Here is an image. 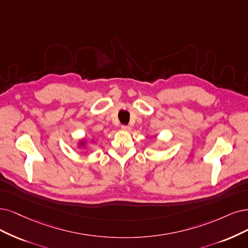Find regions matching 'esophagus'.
Listing matches in <instances>:
<instances>
[{
  "mask_svg": "<svg viewBox=\"0 0 248 248\" xmlns=\"http://www.w3.org/2000/svg\"><path fill=\"white\" fill-rule=\"evenodd\" d=\"M122 130L124 131V132H130L131 126L130 125H122Z\"/></svg>",
  "mask_w": 248,
  "mask_h": 248,
  "instance_id": "34e87169",
  "label": "esophagus"
}]
</instances>
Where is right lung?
Segmentation results:
<instances>
[{
  "mask_svg": "<svg viewBox=\"0 0 248 248\" xmlns=\"http://www.w3.org/2000/svg\"><path fill=\"white\" fill-rule=\"evenodd\" d=\"M80 145H85V141H81V142H80Z\"/></svg>",
  "mask_w": 248,
  "mask_h": 248,
  "instance_id": "obj_1",
  "label": "right lung"
}]
</instances>
